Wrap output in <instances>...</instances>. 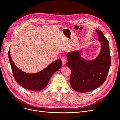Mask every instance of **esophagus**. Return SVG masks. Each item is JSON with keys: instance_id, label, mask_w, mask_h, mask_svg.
<instances>
[{"instance_id": "obj_1", "label": "esophagus", "mask_w": 120, "mask_h": 120, "mask_svg": "<svg viewBox=\"0 0 120 120\" xmlns=\"http://www.w3.org/2000/svg\"><path fill=\"white\" fill-rule=\"evenodd\" d=\"M61 61H62L63 64H64L65 63H66V57H64V56L62 57V58H61Z\"/></svg>"}]
</instances>
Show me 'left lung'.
<instances>
[{
	"instance_id": "1",
	"label": "left lung",
	"mask_w": 120,
	"mask_h": 120,
	"mask_svg": "<svg viewBox=\"0 0 120 120\" xmlns=\"http://www.w3.org/2000/svg\"><path fill=\"white\" fill-rule=\"evenodd\" d=\"M101 43V51L95 59L87 60L76 50L67 54V66L71 70L70 84L79 93L91 91L106 81L111 66L109 42L101 30H96Z\"/></svg>"
}]
</instances>
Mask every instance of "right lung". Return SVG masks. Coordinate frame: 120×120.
<instances>
[{
    "mask_svg": "<svg viewBox=\"0 0 120 120\" xmlns=\"http://www.w3.org/2000/svg\"><path fill=\"white\" fill-rule=\"evenodd\" d=\"M8 57L13 77L16 82L25 89L30 90H40L48 85L50 79L62 65L60 59L56 60L41 71L34 74L25 72L18 68L12 61L8 51Z\"/></svg>",
    "mask_w": 120,
    "mask_h": 120,
    "instance_id": "obj_1",
    "label": "right lung"
}]
</instances>
